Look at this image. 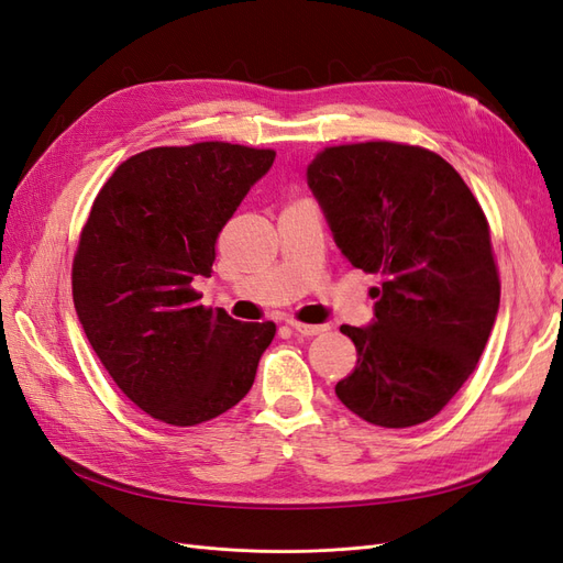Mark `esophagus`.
Returning a JSON list of instances; mask_svg holds the SVG:
<instances>
[{"instance_id":"1","label":"esophagus","mask_w":563,"mask_h":563,"mask_svg":"<svg viewBox=\"0 0 563 563\" xmlns=\"http://www.w3.org/2000/svg\"><path fill=\"white\" fill-rule=\"evenodd\" d=\"M288 327H291L300 335H321L329 327H321V323H302L296 319H288Z\"/></svg>"}]
</instances>
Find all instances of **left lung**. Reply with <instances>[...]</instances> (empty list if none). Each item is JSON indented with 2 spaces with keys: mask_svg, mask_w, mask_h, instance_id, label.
<instances>
[{
  "mask_svg": "<svg viewBox=\"0 0 563 563\" xmlns=\"http://www.w3.org/2000/svg\"><path fill=\"white\" fill-rule=\"evenodd\" d=\"M308 185L340 253L380 275L371 327H340L356 366L338 399L380 428L434 418L472 376L500 305L479 201L437 152L389 141L321 150Z\"/></svg>",
  "mask_w": 563,
  "mask_h": 563,
  "instance_id": "1",
  "label": "left lung"
}]
</instances>
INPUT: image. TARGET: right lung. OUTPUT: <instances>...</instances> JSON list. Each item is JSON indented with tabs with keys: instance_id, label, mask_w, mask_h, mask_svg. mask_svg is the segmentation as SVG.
I'll list each match as a JSON object with an SVG mask.
<instances>
[{
	"instance_id": "obj_1",
	"label": "right lung",
	"mask_w": 563,
	"mask_h": 563,
	"mask_svg": "<svg viewBox=\"0 0 563 563\" xmlns=\"http://www.w3.org/2000/svg\"><path fill=\"white\" fill-rule=\"evenodd\" d=\"M275 150L152 147L100 187L73 263L75 310L100 364L147 416L192 428L240 404L277 327L203 308L216 240Z\"/></svg>"
}]
</instances>
